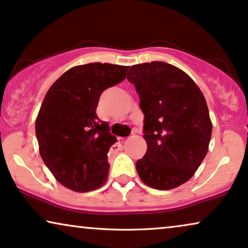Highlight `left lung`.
Returning a JSON list of instances; mask_svg holds the SVG:
<instances>
[{
    "label": "left lung",
    "mask_w": 248,
    "mask_h": 248,
    "mask_svg": "<svg viewBox=\"0 0 248 248\" xmlns=\"http://www.w3.org/2000/svg\"><path fill=\"white\" fill-rule=\"evenodd\" d=\"M127 79L136 87L145 117L147 151L136 162L138 176L155 189L180 186L209 150L212 122L205 97L186 72L166 62L133 65Z\"/></svg>",
    "instance_id": "8db88e82"
}]
</instances>
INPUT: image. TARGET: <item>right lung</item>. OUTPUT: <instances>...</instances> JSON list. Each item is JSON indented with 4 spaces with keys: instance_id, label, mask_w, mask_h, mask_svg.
I'll use <instances>...</instances> for the list:
<instances>
[{
    "instance_id": "1",
    "label": "right lung",
    "mask_w": 248,
    "mask_h": 248,
    "mask_svg": "<svg viewBox=\"0 0 248 248\" xmlns=\"http://www.w3.org/2000/svg\"><path fill=\"white\" fill-rule=\"evenodd\" d=\"M128 67L77 65L65 71L45 95L36 119L39 153L53 176L74 191L94 190L107 181L108 152L117 141L98 119L101 94L126 78Z\"/></svg>"
}]
</instances>
